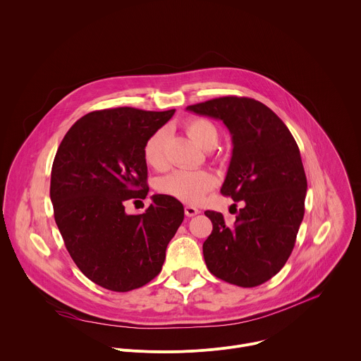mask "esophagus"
<instances>
[{
	"label": "esophagus",
	"mask_w": 361,
	"mask_h": 361,
	"mask_svg": "<svg viewBox=\"0 0 361 361\" xmlns=\"http://www.w3.org/2000/svg\"><path fill=\"white\" fill-rule=\"evenodd\" d=\"M200 212H199V209H196L195 206H185V214L188 216V217H193V216H196V214H199Z\"/></svg>",
	"instance_id": "34e87169"
}]
</instances>
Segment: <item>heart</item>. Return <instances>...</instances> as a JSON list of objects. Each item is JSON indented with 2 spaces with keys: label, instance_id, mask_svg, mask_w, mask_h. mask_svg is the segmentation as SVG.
Listing matches in <instances>:
<instances>
[{
  "label": "heart",
  "instance_id": "1",
  "mask_svg": "<svg viewBox=\"0 0 361 361\" xmlns=\"http://www.w3.org/2000/svg\"><path fill=\"white\" fill-rule=\"evenodd\" d=\"M186 131L192 140L203 149H214L220 142V133L217 127L206 118H192L186 123ZM168 141V130L161 128L154 133L144 145V159L154 169L166 168L165 147ZM216 185L214 176L207 171H186L179 169L168 176L162 178L158 183V189L182 200L185 203H199L204 195Z\"/></svg>",
  "mask_w": 361,
  "mask_h": 361
}]
</instances>
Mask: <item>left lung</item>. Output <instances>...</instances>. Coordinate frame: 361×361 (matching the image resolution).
<instances>
[{
	"label": "left lung",
	"instance_id": "obj_1",
	"mask_svg": "<svg viewBox=\"0 0 361 361\" xmlns=\"http://www.w3.org/2000/svg\"><path fill=\"white\" fill-rule=\"evenodd\" d=\"M223 121L233 154L221 193L244 206L228 224L206 210L213 230L203 243L209 271L237 286L271 279L288 261L305 213L306 175L299 148L282 120L248 97H220L186 107Z\"/></svg>",
	"mask_w": 361,
	"mask_h": 361
}]
</instances>
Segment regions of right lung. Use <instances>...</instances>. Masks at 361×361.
<instances>
[{
  "mask_svg": "<svg viewBox=\"0 0 361 361\" xmlns=\"http://www.w3.org/2000/svg\"><path fill=\"white\" fill-rule=\"evenodd\" d=\"M175 110L118 107L78 120L62 140L51 175L55 221L79 269L116 292L137 289L162 269L165 251L183 221L182 203L154 195L142 214L126 202L145 199L147 140Z\"/></svg>",
  "mask_w": 361,
  "mask_h": 361,
  "instance_id": "obj_1",
  "label": "right lung"
}]
</instances>
